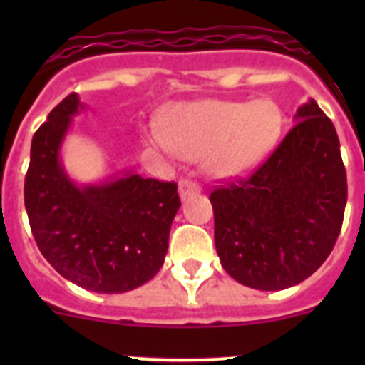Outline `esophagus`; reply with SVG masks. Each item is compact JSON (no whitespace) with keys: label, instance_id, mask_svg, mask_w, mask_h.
<instances>
[{"label":"esophagus","instance_id":"obj_1","mask_svg":"<svg viewBox=\"0 0 365 365\" xmlns=\"http://www.w3.org/2000/svg\"><path fill=\"white\" fill-rule=\"evenodd\" d=\"M199 192H201V186H199L195 180L182 179L179 182V195L182 201H185L186 197H190V195H195V193H199Z\"/></svg>","mask_w":365,"mask_h":365}]
</instances>
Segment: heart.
Masks as SVG:
<instances>
[{
    "mask_svg": "<svg viewBox=\"0 0 365 365\" xmlns=\"http://www.w3.org/2000/svg\"><path fill=\"white\" fill-rule=\"evenodd\" d=\"M283 113L272 100H199L164 113L151 144L166 155L197 160L215 177L252 172L278 144Z\"/></svg>",
    "mask_w": 365,
    "mask_h": 365,
    "instance_id": "heart-1",
    "label": "heart"
}]
</instances>
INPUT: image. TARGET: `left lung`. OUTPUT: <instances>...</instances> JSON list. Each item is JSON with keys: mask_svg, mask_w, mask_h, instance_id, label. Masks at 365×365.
Segmentation results:
<instances>
[{"mask_svg": "<svg viewBox=\"0 0 365 365\" xmlns=\"http://www.w3.org/2000/svg\"><path fill=\"white\" fill-rule=\"evenodd\" d=\"M294 118L252 175L210 193L222 269L257 291L307 279L327 259L344 222L347 175L333 122L312 98Z\"/></svg>", "mask_w": 365, "mask_h": 365, "instance_id": "8db88e82", "label": "left lung"}]
</instances>
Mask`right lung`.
I'll use <instances>...</instances> for the list:
<instances>
[{"label":"right lung","mask_w":365,"mask_h":365,"mask_svg":"<svg viewBox=\"0 0 365 365\" xmlns=\"http://www.w3.org/2000/svg\"><path fill=\"white\" fill-rule=\"evenodd\" d=\"M76 93L32 137L25 210L40 252L66 279L102 294L133 291L159 272L180 206L175 182L130 172L102 185H74L60 160Z\"/></svg>","instance_id":"1"}]
</instances>
